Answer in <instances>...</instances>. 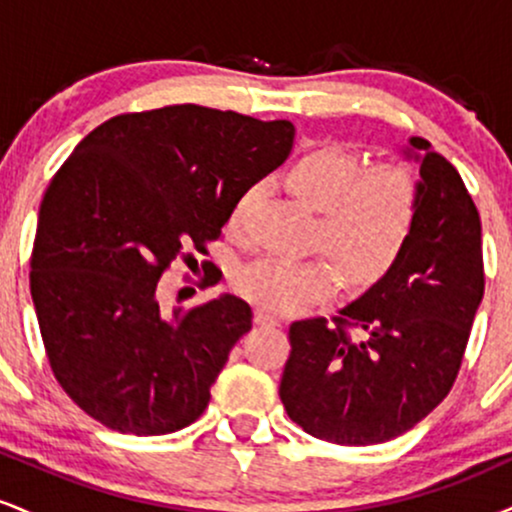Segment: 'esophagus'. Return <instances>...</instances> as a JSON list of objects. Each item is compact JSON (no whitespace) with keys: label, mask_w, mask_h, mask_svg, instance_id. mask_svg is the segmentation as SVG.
Wrapping results in <instances>:
<instances>
[{"label":"esophagus","mask_w":512,"mask_h":512,"mask_svg":"<svg viewBox=\"0 0 512 512\" xmlns=\"http://www.w3.org/2000/svg\"><path fill=\"white\" fill-rule=\"evenodd\" d=\"M255 322L260 327H279V317L272 315V313H269V310H264V308H257Z\"/></svg>","instance_id":"esophagus-1"}]
</instances>
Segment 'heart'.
I'll list each match as a JSON object with an SVG mask.
<instances>
[{
	"instance_id": "b5f03b06",
	"label": "heart",
	"mask_w": 512,
	"mask_h": 512,
	"mask_svg": "<svg viewBox=\"0 0 512 512\" xmlns=\"http://www.w3.org/2000/svg\"><path fill=\"white\" fill-rule=\"evenodd\" d=\"M286 187L308 209L317 211L315 243L325 255L310 260L262 257L236 274L245 298L272 313H289L327 301L337 291L339 270L349 284L366 286L387 272L409 243L419 214V180L407 163L363 158L342 144H317L284 170ZM260 195V185L245 187L228 211V228L240 231Z\"/></svg>"
}]
</instances>
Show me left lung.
<instances>
[{"instance_id":"1","label":"left lung","mask_w":512,"mask_h":512,"mask_svg":"<svg viewBox=\"0 0 512 512\" xmlns=\"http://www.w3.org/2000/svg\"><path fill=\"white\" fill-rule=\"evenodd\" d=\"M419 214L409 243L332 320L289 330L279 397L310 436L339 445L392 440L448 397L484 298L481 219L455 166L421 137Z\"/></svg>"}]
</instances>
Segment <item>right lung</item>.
Listing matches in <instances>:
<instances>
[{"label":"right lung","instance_id":"add662e5","mask_svg":"<svg viewBox=\"0 0 512 512\" xmlns=\"http://www.w3.org/2000/svg\"><path fill=\"white\" fill-rule=\"evenodd\" d=\"M293 134L289 120L166 105L110 117L57 170L38 211L31 296L52 373L91 419L163 436L207 409L252 310L231 293L166 310L158 279L221 236L231 204L286 161Z\"/></svg>","mask_w":512,"mask_h":512}]
</instances>
